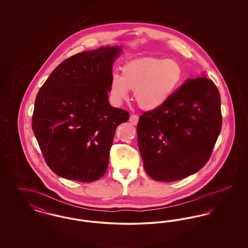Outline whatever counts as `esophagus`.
<instances>
[{
	"instance_id": "esophagus-1",
	"label": "esophagus",
	"mask_w": 248,
	"mask_h": 248,
	"mask_svg": "<svg viewBox=\"0 0 248 248\" xmlns=\"http://www.w3.org/2000/svg\"><path fill=\"white\" fill-rule=\"evenodd\" d=\"M129 122L132 124H134V125L138 124V122H139V116H138V115H136V114H132V115L130 116Z\"/></svg>"
}]
</instances>
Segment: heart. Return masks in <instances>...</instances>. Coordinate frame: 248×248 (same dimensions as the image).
<instances>
[{
	"mask_svg": "<svg viewBox=\"0 0 248 248\" xmlns=\"http://www.w3.org/2000/svg\"><path fill=\"white\" fill-rule=\"evenodd\" d=\"M184 70L174 59L144 58L125 63L121 76L113 73L108 83V94L115 105L129 98V90L144 110L164 106L182 83Z\"/></svg>",
	"mask_w": 248,
	"mask_h": 248,
	"instance_id": "b5f03b06",
	"label": "heart"
}]
</instances>
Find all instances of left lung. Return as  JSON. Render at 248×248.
<instances>
[{
  "mask_svg": "<svg viewBox=\"0 0 248 248\" xmlns=\"http://www.w3.org/2000/svg\"><path fill=\"white\" fill-rule=\"evenodd\" d=\"M221 125L215 83L204 75L186 80L164 106L140 117L138 144L146 173L163 182L195 174L208 162Z\"/></svg>",
  "mask_w": 248,
  "mask_h": 248,
  "instance_id": "8db88e82",
  "label": "left lung"
}]
</instances>
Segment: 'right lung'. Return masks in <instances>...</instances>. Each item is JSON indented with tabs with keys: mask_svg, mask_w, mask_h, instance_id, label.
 <instances>
[{
	"mask_svg": "<svg viewBox=\"0 0 248 248\" xmlns=\"http://www.w3.org/2000/svg\"><path fill=\"white\" fill-rule=\"evenodd\" d=\"M121 52V46H102L72 56L37 94L32 130L59 177L92 182L106 173L115 130L130 116L108 100L112 64Z\"/></svg>",
	"mask_w": 248,
	"mask_h": 248,
	"instance_id": "obj_1",
	"label": "right lung"
}]
</instances>
